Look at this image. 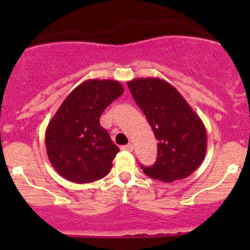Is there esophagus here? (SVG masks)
I'll return each instance as SVG.
<instances>
[{
    "mask_svg": "<svg viewBox=\"0 0 250 250\" xmlns=\"http://www.w3.org/2000/svg\"><path fill=\"white\" fill-rule=\"evenodd\" d=\"M133 145L132 144H128V145H125V146H122V150H125V151H128V152H132L133 151Z\"/></svg>",
    "mask_w": 250,
    "mask_h": 250,
    "instance_id": "obj_1",
    "label": "esophagus"
}]
</instances>
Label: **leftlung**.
I'll use <instances>...</instances> for the list:
<instances>
[{
  "instance_id": "1",
  "label": "left lung",
  "mask_w": 250,
  "mask_h": 250,
  "mask_svg": "<svg viewBox=\"0 0 250 250\" xmlns=\"http://www.w3.org/2000/svg\"><path fill=\"white\" fill-rule=\"evenodd\" d=\"M155 133L157 160L144 173L172 183L191 175L204 160L207 133L202 120L183 95L161 78H135L127 83Z\"/></svg>"
}]
</instances>
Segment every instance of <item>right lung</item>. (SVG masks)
<instances>
[{"instance_id":"obj_1","label":"right lung","mask_w":250,"mask_h":250,"mask_svg":"<svg viewBox=\"0 0 250 250\" xmlns=\"http://www.w3.org/2000/svg\"><path fill=\"white\" fill-rule=\"evenodd\" d=\"M123 93L118 81L88 80L77 85L48 123L46 150L62 178L77 184L109 174L120 148L100 125L103 111Z\"/></svg>"}]
</instances>
